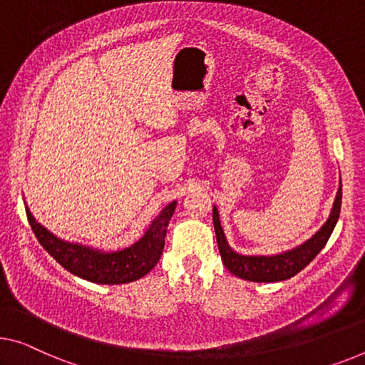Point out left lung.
<instances>
[{
  "label": "left lung",
  "mask_w": 365,
  "mask_h": 365,
  "mask_svg": "<svg viewBox=\"0 0 365 365\" xmlns=\"http://www.w3.org/2000/svg\"><path fill=\"white\" fill-rule=\"evenodd\" d=\"M341 200H342V188L339 187L338 195H336L333 210L328 221L324 222L322 230L302 246H298L292 251L277 255H241L232 251L227 246L226 236L222 232L220 215H217L216 206L213 208V222L216 231V241L220 247V254L225 267L232 272L239 279L251 280V282H280L287 280L290 277L297 275L298 272L303 270L312 260L317 257L319 251L326 246L328 239L333 232L336 222L341 213Z\"/></svg>",
  "instance_id": "obj_1"
}]
</instances>
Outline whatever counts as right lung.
<instances>
[{
  "label": "right lung",
  "mask_w": 365,
  "mask_h": 365,
  "mask_svg": "<svg viewBox=\"0 0 365 365\" xmlns=\"http://www.w3.org/2000/svg\"><path fill=\"white\" fill-rule=\"evenodd\" d=\"M175 206L177 201L168 203L138 242L116 252H101L80 244L65 242L41 226L29 210H26V215L41 246L70 274L95 284L119 285L139 280L159 262L165 246L168 221L175 211Z\"/></svg>",
  "instance_id": "1"
}]
</instances>
